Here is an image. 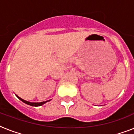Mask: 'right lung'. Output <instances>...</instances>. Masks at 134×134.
<instances>
[{"instance_id": "obj_1", "label": "right lung", "mask_w": 134, "mask_h": 134, "mask_svg": "<svg viewBox=\"0 0 134 134\" xmlns=\"http://www.w3.org/2000/svg\"><path fill=\"white\" fill-rule=\"evenodd\" d=\"M16 97H17L21 101H22V102H24V103H25V104H28V105H30V106H42V105H43V104H44L46 102H49L50 100H48V101H46V102H38V103H34V102H27V101H26V100H24L23 99H21V98H20L19 97H18L17 95H16Z\"/></svg>"}]
</instances>
